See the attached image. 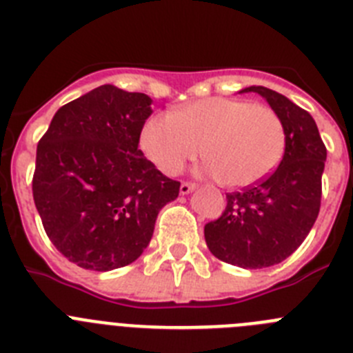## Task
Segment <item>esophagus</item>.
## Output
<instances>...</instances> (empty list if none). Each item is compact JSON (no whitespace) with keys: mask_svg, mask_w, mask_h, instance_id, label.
<instances>
[{"mask_svg":"<svg viewBox=\"0 0 353 353\" xmlns=\"http://www.w3.org/2000/svg\"><path fill=\"white\" fill-rule=\"evenodd\" d=\"M196 189L194 183L191 182H182V185H180V194H189V192H192Z\"/></svg>","mask_w":353,"mask_h":353,"instance_id":"obj_1","label":"esophagus"}]
</instances>
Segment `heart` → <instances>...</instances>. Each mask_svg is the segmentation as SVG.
Here are the masks:
<instances>
[{
    "label": "heart",
    "mask_w": 353,
    "mask_h": 353,
    "mask_svg": "<svg viewBox=\"0 0 353 353\" xmlns=\"http://www.w3.org/2000/svg\"><path fill=\"white\" fill-rule=\"evenodd\" d=\"M139 145L166 174H176L201 154L207 173L232 189L256 185L276 170L286 146L285 123L269 105L210 97L150 117Z\"/></svg>",
    "instance_id": "heart-1"
}]
</instances>
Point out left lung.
Returning a JSON list of instances; mask_svg holds the SVG:
<instances>
[{
	"label": "left lung",
	"mask_w": 353,
	"mask_h": 353,
	"mask_svg": "<svg viewBox=\"0 0 353 353\" xmlns=\"http://www.w3.org/2000/svg\"><path fill=\"white\" fill-rule=\"evenodd\" d=\"M260 93L285 123L286 146L279 166L256 185L226 194L219 219L205 224V240L221 261L242 269L281 263L304 242L320 212L327 148L313 117L281 93Z\"/></svg>",
	"instance_id": "1"
}]
</instances>
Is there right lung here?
I'll list each match as a JSON object with an SVG mask.
<instances>
[{"instance_id": "1", "label": "right lung", "mask_w": 353, "mask_h": 353, "mask_svg": "<svg viewBox=\"0 0 353 353\" xmlns=\"http://www.w3.org/2000/svg\"><path fill=\"white\" fill-rule=\"evenodd\" d=\"M145 93L104 84L61 105L37 146L33 199L43 230L68 261L108 272L138 260L171 180L138 148L152 114Z\"/></svg>"}]
</instances>
